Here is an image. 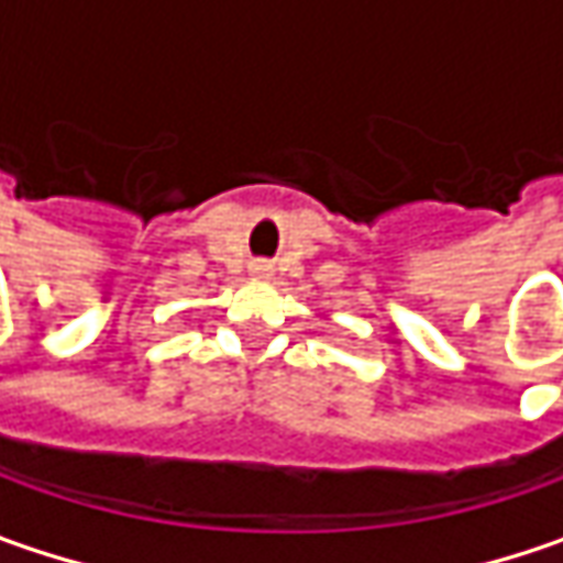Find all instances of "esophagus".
Returning <instances> with one entry per match:
<instances>
[{
  "instance_id": "1",
  "label": "esophagus",
  "mask_w": 563,
  "mask_h": 563,
  "mask_svg": "<svg viewBox=\"0 0 563 563\" xmlns=\"http://www.w3.org/2000/svg\"><path fill=\"white\" fill-rule=\"evenodd\" d=\"M250 272H253V275H256V278H269V263H263V260H260V263H253V266H250Z\"/></svg>"
}]
</instances>
